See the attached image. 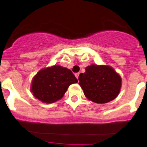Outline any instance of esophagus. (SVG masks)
<instances>
[{
	"label": "esophagus",
	"instance_id": "34e87169",
	"mask_svg": "<svg viewBox=\"0 0 147 147\" xmlns=\"http://www.w3.org/2000/svg\"><path fill=\"white\" fill-rule=\"evenodd\" d=\"M79 74H79V73H76V74H75V76H76V78H77V79H78V80Z\"/></svg>",
	"mask_w": 147,
	"mask_h": 147
}]
</instances>
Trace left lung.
Instances as JSON below:
<instances>
[{
	"label": "left lung",
	"instance_id": "1",
	"mask_svg": "<svg viewBox=\"0 0 147 147\" xmlns=\"http://www.w3.org/2000/svg\"><path fill=\"white\" fill-rule=\"evenodd\" d=\"M79 85L84 94L96 103H106L119 95L121 78L113 67L108 65H91L78 77Z\"/></svg>",
	"mask_w": 147,
	"mask_h": 147
}]
</instances>
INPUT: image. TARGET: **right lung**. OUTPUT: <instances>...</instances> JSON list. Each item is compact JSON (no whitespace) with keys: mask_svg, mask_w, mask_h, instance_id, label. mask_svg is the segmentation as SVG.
Here are the masks:
<instances>
[{"mask_svg":"<svg viewBox=\"0 0 147 147\" xmlns=\"http://www.w3.org/2000/svg\"><path fill=\"white\" fill-rule=\"evenodd\" d=\"M78 82L70 69L53 65L41 69L33 77L31 92L37 99L52 103L63 97L69 85Z\"/></svg>","mask_w":147,"mask_h":147,"instance_id":"right-lung-1","label":"right lung"}]
</instances>
